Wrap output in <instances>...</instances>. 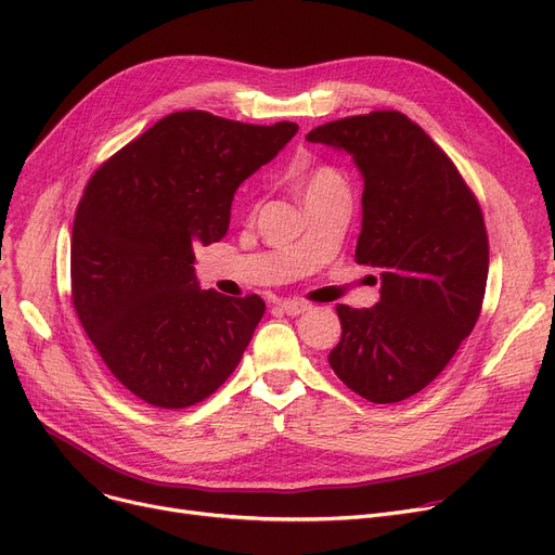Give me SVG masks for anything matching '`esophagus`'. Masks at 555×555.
Listing matches in <instances>:
<instances>
[{
	"label": "esophagus",
	"instance_id": "34e87169",
	"mask_svg": "<svg viewBox=\"0 0 555 555\" xmlns=\"http://www.w3.org/2000/svg\"><path fill=\"white\" fill-rule=\"evenodd\" d=\"M279 306H281V310H283L285 314H289V317H297V314H304L306 310H310L308 304L297 301V299H283Z\"/></svg>",
	"mask_w": 555,
	"mask_h": 555
}]
</instances>
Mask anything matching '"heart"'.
Segmentation results:
<instances>
[{"instance_id": "heart-1", "label": "heart", "mask_w": 555, "mask_h": 555, "mask_svg": "<svg viewBox=\"0 0 555 555\" xmlns=\"http://www.w3.org/2000/svg\"><path fill=\"white\" fill-rule=\"evenodd\" d=\"M297 189L301 193L304 204H312V202L337 197V195H348L346 180L333 166H312L299 172Z\"/></svg>"}]
</instances>
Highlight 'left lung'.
<instances>
[{
    "label": "left lung",
    "mask_w": 555,
    "mask_h": 555,
    "mask_svg": "<svg viewBox=\"0 0 555 555\" xmlns=\"http://www.w3.org/2000/svg\"><path fill=\"white\" fill-rule=\"evenodd\" d=\"M353 157L362 193L356 260L380 270V301L337 306L339 380L387 404L425 389L477 324L488 236L475 195L423 128L400 112L348 116L306 134Z\"/></svg>",
    "instance_id": "8db88e82"
}]
</instances>
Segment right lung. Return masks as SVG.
I'll use <instances>...</instances> for the list:
<instances>
[{
    "label": "right lung",
    "instance_id": "add662e5",
    "mask_svg": "<svg viewBox=\"0 0 555 555\" xmlns=\"http://www.w3.org/2000/svg\"><path fill=\"white\" fill-rule=\"evenodd\" d=\"M297 130L175 112L87 184L72 231L74 308L105 366L143 402L182 410L238 366L266 301L202 289L195 247L224 238L233 193Z\"/></svg>",
    "mask_w": 555,
    "mask_h": 555
}]
</instances>
